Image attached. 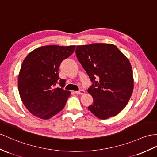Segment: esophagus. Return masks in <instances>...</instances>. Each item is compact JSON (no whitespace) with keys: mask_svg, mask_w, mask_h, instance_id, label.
I'll return each instance as SVG.
<instances>
[{"mask_svg":"<svg viewBox=\"0 0 157 157\" xmlns=\"http://www.w3.org/2000/svg\"><path fill=\"white\" fill-rule=\"evenodd\" d=\"M75 93L77 94H84L85 93V92L84 90H80L78 91H75Z\"/></svg>","mask_w":157,"mask_h":157,"instance_id":"obj_1","label":"esophagus"}]
</instances>
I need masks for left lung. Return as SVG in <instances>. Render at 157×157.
<instances>
[{
	"label": "left lung",
	"mask_w": 157,
	"mask_h": 157,
	"mask_svg": "<svg viewBox=\"0 0 157 157\" xmlns=\"http://www.w3.org/2000/svg\"><path fill=\"white\" fill-rule=\"evenodd\" d=\"M76 55L93 82L88 89L93 104L88 109L102 120L116 116L127 106L134 89L128 58L115 45L104 43L76 46Z\"/></svg>",
	"instance_id": "1"
}]
</instances>
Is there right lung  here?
Listing matches in <instances>:
<instances>
[{
	"label": "right lung",
	"mask_w": 157,
	"mask_h": 157,
	"mask_svg": "<svg viewBox=\"0 0 157 157\" xmlns=\"http://www.w3.org/2000/svg\"><path fill=\"white\" fill-rule=\"evenodd\" d=\"M76 46L48 45L33 50L22 62L18 77L19 94L34 116L47 120L61 111L71 92L59 76L61 62L74 52ZM60 84L61 87H56Z\"/></svg>",
	"instance_id": "obj_1"
}]
</instances>
